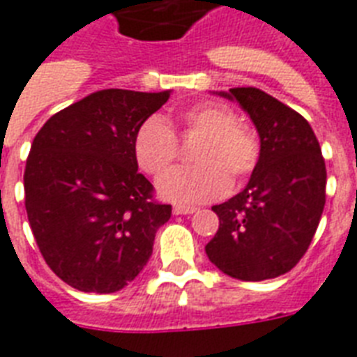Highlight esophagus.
Masks as SVG:
<instances>
[{"label":"esophagus","instance_id":"obj_1","mask_svg":"<svg viewBox=\"0 0 357 357\" xmlns=\"http://www.w3.org/2000/svg\"><path fill=\"white\" fill-rule=\"evenodd\" d=\"M172 211H174V215H190L197 211V208H190V206H181V204H176Z\"/></svg>","mask_w":357,"mask_h":357}]
</instances>
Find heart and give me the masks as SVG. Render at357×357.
Instances as JSON below:
<instances>
[{
    "label": "heart",
    "mask_w": 357,
    "mask_h": 357,
    "mask_svg": "<svg viewBox=\"0 0 357 357\" xmlns=\"http://www.w3.org/2000/svg\"><path fill=\"white\" fill-rule=\"evenodd\" d=\"M181 136H198L190 151L192 165L160 179V197L172 202H208L225 195L230 181L239 183L255 170L260 142L251 127L236 121L230 108L219 102H197L176 119ZM135 159L144 172L160 178L178 159L172 129L157 116L146 119L135 135Z\"/></svg>",
    "instance_id": "b5f03b06"
}]
</instances>
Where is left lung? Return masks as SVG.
I'll use <instances>...</instances> for the list:
<instances>
[{"instance_id":"1","label":"left lung","mask_w":357,"mask_h":357,"mask_svg":"<svg viewBox=\"0 0 357 357\" xmlns=\"http://www.w3.org/2000/svg\"><path fill=\"white\" fill-rule=\"evenodd\" d=\"M221 97L239 102L260 136V157L239 195L213 206L219 230L206 255L239 281L287 273L305 255L326 204V162L311 125L257 88Z\"/></svg>"}]
</instances>
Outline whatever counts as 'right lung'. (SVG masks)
I'll return each mask as SVG.
<instances>
[{"instance_id": "1", "label": "right lung", "mask_w": 357, "mask_h": 357, "mask_svg": "<svg viewBox=\"0 0 357 357\" xmlns=\"http://www.w3.org/2000/svg\"><path fill=\"white\" fill-rule=\"evenodd\" d=\"M170 91L100 89L54 114L24 172L27 221L56 275L80 292L127 287L172 215L138 172L135 135Z\"/></svg>"}]
</instances>
